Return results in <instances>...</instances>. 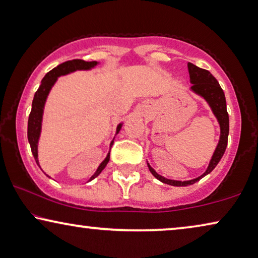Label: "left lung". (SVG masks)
<instances>
[{
  "label": "left lung",
  "mask_w": 258,
  "mask_h": 258,
  "mask_svg": "<svg viewBox=\"0 0 258 258\" xmlns=\"http://www.w3.org/2000/svg\"><path fill=\"white\" fill-rule=\"evenodd\" d=\"M187 68H189V75H190V83L192 84L190 88V91L194 94L201 96L202 98L205 99V102L209 104V106L212 110L214 117L217 118L220 126V138H219V142L217 145V148L212 155L209 167H207L206 171L203 175L199 176L197 178L190 179V180H175V179H169L161 176L160 174L154 170L151 167V164L147 162V166L149 171L152 172L154 177L157 178L164 184H169L172 186H187L191 185L196 182H198L199 179H202L204 176L209 175L213 169L217 167L219 161L221 160L222 155L225 154L226 147H227V141H228V133H229V117L227 112V105H226V98L224 90L221 89L220 84L217 81V79L211 74L206 69L199 68L196 64L187 62Z\"/></svg>",
  "instance_id": "obj_1"
}]
</instances>
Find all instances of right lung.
<instances>
[{"label": "right lung", "mask_w": 258, "mask_h": 258, "mask_svg": "<svg viewBox=\"0 0 258 258\" xmlns=\"http://www.w3.org/2000/svg\"><path fill=\"white\" fill-rule=\"evenodd\" d=\"M98 63L99 62H97V61H90V62H87V61L80 60V59L66 61V62L61 63L57 67L53 68L52 71H49L47 74L44 76V79L41 80L40 87L38 88L36 94H34V97L32 101V109H31L29 121H28V140H29V144L31 147V152H32L34 160H36V162L38 166H39V168H40V164H39V160H38V142H39L41 126H43L45 103H46V99H47V97H48L49 92H51V89L53 88V86H54L57 79H59L60 76L68 75V74H71V73H74L76 71H90V69L97 66ZM121 127H122V122L118 124L117 130H116V136L119 133V131L121 130ZM113 141H114V138L110 144V149H111V147H112ZM109 160H110V151H109V153H107L105 159L103 160V162L98 166L97 170L95 171V174L91 176L88 182H90V180L96 178L99 174H101L103 169L106 167ZM41 170H43V169H41Z\"/></svg>", "instance_id": "right-lung-1"}]
</instances>
